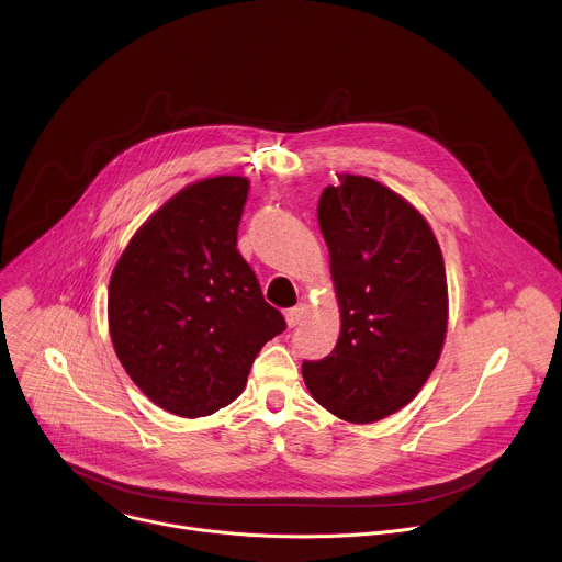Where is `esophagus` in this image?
Segmentation results:
<instances>
[{
	"label": "esophagus",
	"mask_w": 562,
	"mask_h": 562,
	"mask_svg": "<svg viewBox=\"0 0 562 562\" xmlns=\"http://www.w3.org/2000/svg\"><path fill=\"white\" fill-rule=\"evenodd\" d=\"M304 311H306V306L304 304H295V306H291V308H286V325L293 329L300 319H302V315H304Z\"/></svg>",
	"instance_id": "34e87169"
}]
</instances>
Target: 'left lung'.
I'll return each mask as SVG.
<instances>
[{"instance_id": "obj_1", "label": "left lung", "mask_w": 562, "mask_h": 562, "mask_svg": "<svg viewBox=\"0 0 562 562\" xmlns=\"http://www.w3.org/2000/svg\"><path fill=\"white\" fill-rule=\"evenodd\" d=\"M331 256L340 338L304 360L311 395L334 416L369 425L403 409L431 375L447 336V276L427 220L364 176H340L317 202Z\"/></svg>"}]
</instances>
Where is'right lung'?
<instances>
[{"mask_svg":"<svg viewBox=\"0 0 562 562\" xmlns=\"http://www.w3.org/2000/svg\"><path fill=\"white\" fill-rule=\"evenodd\" d=\"M247 195L239 176L182 189L137 228L111 276L115 353L157 407L182 418L231 405L260 349L286 329L237 251Z\"/></svg>","mask_w":562,"mask_h":562,"instance_id":"right-lung-1","label":"right lung"}]
</instances>
